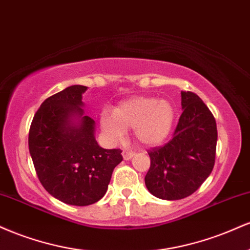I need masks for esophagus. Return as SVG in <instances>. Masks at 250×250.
<instances>
[{"instance_id": "esophagus-1", "label": "esophagus", "mask_w": 250, "mask_h": 250, "mask_svg": "<svg viewBox=\"0 0 250 250\" xmlns=\"http://www.w3.org/2000/svg\"><path fill=\"white\" fill-rule=\"evenodd\" d=\"M134 153L133 151H128V150H123L122 151V156H123V159L125 160V161H128V160H130L131 157L134 156Z\"/></svg>"}]
</instances>
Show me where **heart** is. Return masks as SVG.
<instances>
[{
    "instance_id": "1",
    "label": "heart",
    "mask_w": 250,
    "mask_h": 250,
    "mask_svg": "<svg viewBox=\"0 0 250 250\" xmlns=\"http://www.w3.org/2000/svg\"><path fill=\"white\" fill-rule=\"evenodd\" d=\"M176 120L174 104L167 100L137 96L120 103L100 116V128L109 142H116L131 129L133 137L145 147H156L167 140Z\"/></svg>"
}]
</instances>
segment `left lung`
Listing matches in <instances>:
<instances>
[{
	"mask_svg": "<svg viewBox=\"0 0 250 250\" xmlns=\"http://www.w3.org/2000/svg\"><path fill=\"white\" fill-rule=\"evenodd\" d=\"M181 114L173 139L148 151L145 177L150 194L174 201L189 196L210 175L215 163L217 129L213 114L196 94L181 93Z\"/></svg>",
	"mask_w": 250,
	"mask_h": 250,
	"instance_id": "obj_1",
	"label": "left lung"
}]
</instances>
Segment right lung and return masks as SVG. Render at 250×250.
Wrapping results in <instances>:
<instances>
[{"label": "right lung", "mask_w": 250, "mask_h": 250, "mask_svg": "<svg viewBox=\"0 0 250 250\" xmlns=\"http://www.w3.org/2000/svg\"><path fill=\"white\" fill-rule=\"evenodd\" d=\"M88 87L70 85L48 97L29 130V153L40 182L55 199L89 206L107 193L122 150L103 149L95 139V121L84 114Z\"/></svg>", "instance_id": "obj_1"}]
</instances>
